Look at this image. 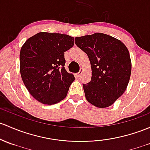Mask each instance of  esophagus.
Here are the masks:
<instances>
[{"mask_svg": "<svg viewBox=\"0 0 150 150\" xmlns=\"http://www.w3.org/2000/svg\"><path fill=\"white\" fill-rule=\"evenodd\" d=\"M82 72H83V70H80L79 72H78V73H77V76L80 77V75H82Z\"/></svg>", "mask_w": 150, "mask_h": 150, "instance_id": "esophagus-1", "label": "esophagus"}]
</instances>
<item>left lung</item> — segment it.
Returning <instances> with one entry per match:
<instances>
[{
  "mask_svg": "<svg viewBox=\"0 0 150 150\" xmlns=\"http://www.w3.org/2000/svg\"><path fill=\"white\" fill-rule=\"evenodd\" d=\"M75 43L88 54L92 68L91 80L83 84L88 102L98 108L111 105L124 93L132 63L124 43L102 33L75 38Z\"/></svg>",
  "mask_w": 150,
  "mask_h": 150,
  "instance_id": "8db88e82",
  "label": "left lung"
}]
</instances>
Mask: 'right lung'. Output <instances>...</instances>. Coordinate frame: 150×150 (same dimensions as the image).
I'll use <instances>...</instances> for the list:
<instances>
[{
  "instance_id": "add662e5",
  "label": "right lung",
  "mask_w": 150,
  "mask_h": 150,
  "mask_svg": "<svg viewBox=\"0 0 150 150\" xmlns=\"http://www.w3.org/2000/svg\"><path fill=\"white\" fill-rule=\"evenodd\" d=\"M74 45L66 34L40 32L20 52V72L25 86L38 101L52 105L66 97L75 77L64 68V52Z\"/></svg>"
}]
</instances>
